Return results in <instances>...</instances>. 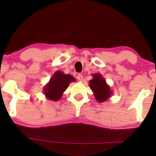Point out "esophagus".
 I'll return each mask as SVG.
<instances>
[{
    "instance_id": "obj_1",
    "label": "esophagus",
    "mask_w": 156,
    "mask_h": 156,
    "mask_svg": "<svg viewBox=\"0 0 156 156\" xmlns=\"http://www.w3.org/2000/svg\"><path fill=\"white\" fill-rule=\"evenodd\" d=\"M77 78L79 81H83V76L81 74H78V76H77Z\"/></svg>"
}]
</instances>
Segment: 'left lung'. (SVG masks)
<instances>
[{
    "instance_id": "obj_1",
    "label": "left lung",
    "mask_w": 156,
    "mask_h": 156,
    "mask_svg": "<svg viewBox=\"0 0 156 156\" xmlns=\"http://www.w3.org/2000/svg\"><path fill=\"white\" fill-rule=\"evenodd\" d=\"M89 87L94 92L95 99L99 103L105 101L112 95L110 87L100 73L93 75V79L89 81Z\"/></svg>"
}]
</instances>
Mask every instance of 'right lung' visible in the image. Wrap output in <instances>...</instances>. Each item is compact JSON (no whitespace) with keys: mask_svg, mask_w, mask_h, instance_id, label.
Returning a JSON list of instances; mask_svg holds the SVG:
<instances>
[{"mask_svg":"<svg viewBox=\"0 0 156 156\" xmlns=\"http://www.w3.org/2000/svg\"><path fill=\"white\" fill-rule=\"evenodd\" d=\"M73 81H76V78L71 75L64 74L61 71H57L44 87V95L51 101H58L69 84Z\"/></svg>","mask_w":156,"mask_h":156,"instance_id":"right-lung-1","label":"right lung"}]
</instances>
